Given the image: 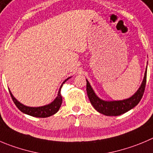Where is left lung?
<instances>
[{
    "label": "left lung",
    "instance_id": "left-lung-1",
    "mask_svg": "<svg viewBox=\"0 0 153 153\" xmlns=\"http://www.w3.org/2000/svg\"><path fill=\"white\" fill-rule=\"evenodd\" d=\"M147 68V67H146ZM146 83V70L145 71L144 77L140 86L137 91L127 99L121 101H104L97 96L93 88H91L89 82L86 79V91L88 99L94 108L100 113L105 116H116L122 115L137 106L140 101L144 93Z\"/></svg>",
    "mask_w": 153,
    "mask_h": 153
}]
</instances>
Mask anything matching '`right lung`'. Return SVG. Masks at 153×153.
<instances>
[{"label": "right lung", "mask_w": 153, "mask_h": 153, "mask_svg": "<svg viewBox=\"0 0 153 153\" xmlns=\"http://www.w3.org/2000/svg\"><path fill=\"white\" fill-rule=\"evenodd\" d=\"M71 77L68 78V79H65L63 82V83L61 85L60 88L59 90V92H58V96L56 97V99L54 100L52 102H51L50 104H46V105L42 106V107H27V106L24 105L22 103H20L19 101H17L15 98L13 94L11 93L10 90L9 89L10 91V94L11 95L14 104H16L18 109L19 110H21L22 113H25V114L29 115V116H34V117H38V118H46L49 117V116H52L55 113H57L59 111V108H60L61 105H62V94H61V88H62L63 84L68 80V79H70Z\"/></svg>", "instance_id": "obj_1"}]
</instances>
